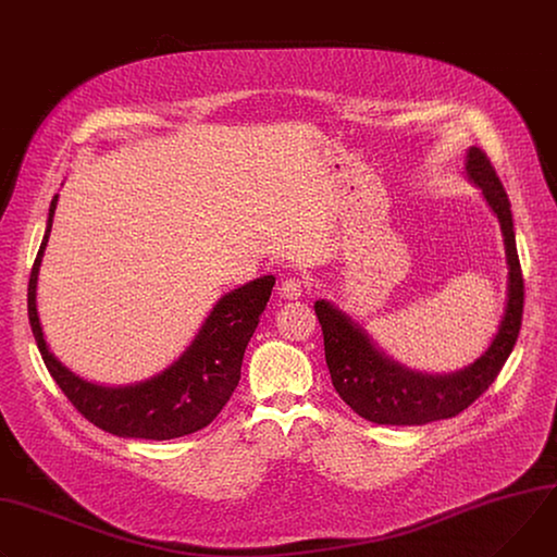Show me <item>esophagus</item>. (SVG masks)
Here are the masks:
<instances>
[{"label":"esophagus","mask_w":557,"mask_h":557,"mask_svg":"<svg viewBox=\"0 0 557 557\" xmlns=\"http://www.w3.org/2000/svg\"><path fill=\"white\" fill-rule=\"evenodd\" d=\"M307 282H301V280H297V277H286L284 282H282V286H280V293H282V297H286V299H297L301 293L307 290Z\"/></svg>","instance_id":"1"}]
</instances>
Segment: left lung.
<instances>
[{
  "mask_svg": "<svg viewBox=\"0 0 557 557\" xmlns=\"http://www.w3.org/2000/svg\"><path fill=\"white\" fill-rule=\"evenodd\" d=\"M465 169L497 215L509 264L507 307H504L499 329L491 346L473 364L448 375L411 371L384 356L364 329L350 322V318L335 309L331 301H315L333 386L348 407L369 422L418 426L462 413L495 382L520 335L524 280L516 248L511 201L482 148L471 146L467 150Z\"/></svg>",
  "mask_w": 557,
  "mask_h": 557,
  "instance_id": "left-lung-1",
  "label": "left lung"
}]
</instances>
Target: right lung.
<instances>
[{
    "label": "right lung",
    "instance_id": "obj_1",
    "mask_svg": "<svg viewBox=\"0 0 557 557\" xmlns=\"http://www.w3.org/2000/svg\"><path fill=\"white\" fill-rule=\"evenodd\" d=\"M55 209L58 195L50 201L28 280V320L48 373L88 422L117 437L173 440L209 426L239 382L244 350L260 324L275 277H258L220 297L190 346L162 373L128 386H99L75 375L50 352L37 315V275Z\"/></svg>",
    "mask_w": 557,
    "mask_h": 557
}]
</instances>
